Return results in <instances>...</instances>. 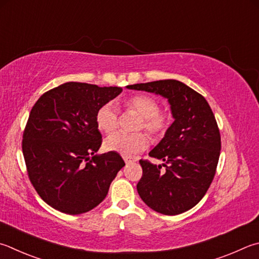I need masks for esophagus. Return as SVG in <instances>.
Here are the masks:
<instances>
[{"instance_id":"34e87169","label":"esophagus","mask_w":259,"mask_h":259,"mask_svg":"<svg viewBox=\"0 0 259 259\" xmlns=\"http://www.w3.org/2000/svg\"><path fill=\"white\" fill-rule=\"evenodd\" d=\"M123 161H124L126 164H129V163H131V162H137V158H133V157L123 156Z\"/></svg>"}]
</instances>
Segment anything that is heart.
<instances>
[{
    "label": "heart",
    "mask_w": 259,
    "mask_h": 259,
    "mask_svg": "<svg viewBox=\"0 0 259 259\" xmlns=\"http://www.w3.org/2000/svg\"><path fill=\"white\" fill-rule=\"evenodd\" d=\"M125 107L142 116L137 130H146L153 138L165 136L172 126L173 115L170 111L161 110V104L153 96L139 94L125 101ZM96 125L102 133L110 135L117 128L119 115L113 103H105L96 112ZM149 140L144 133L125 134L116 133L106 138L104 146L110 152L119 153L123 156H134L148 147Z\"/></svg>",
    "instance_id": "heart-1"
}]
</instances>
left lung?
I'll list each match as a JSON object with an SVG mask.
<instances>
[{
    "mask_svg": "<svg viewBox=\"0 0 259 259\" xmlns=\"http://www.w3.org/2000/svg\"><path fill=\"white\" fill-rule=\"evenodd\" d=\"M159 94L171 104L175 122L149 153L165 170L140 159L143 176L137 190L144 203L164 215H177L201 200L213 181L221 152L218 122L203 95L173 79L128 86Z\"/></svg>",
    "mask_w": 259,
    "mask_h": 259,
    "instance_id": "obj_1",
    "label": "left lung"
}]
</instances>
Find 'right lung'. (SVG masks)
Wrapping results in <instances>:
<instances>
[{"mask_svg": "<svg viewBox=\"0 0 259 259\" xmlns=\"http://www.w3.org/2000/svg\"><path fill=\"white\" fill-rule=\"evenodd\" d=\"M121 87L65 82L35 103L22 135L27 175L51 207L78 215L101 204L125 164L119 154L94 155L102 145L96 112Z\"/></svg>", "mask_w": 259, "mask_h": 259, "instance_id": "1", "label": "right lung"}]
</instances>
